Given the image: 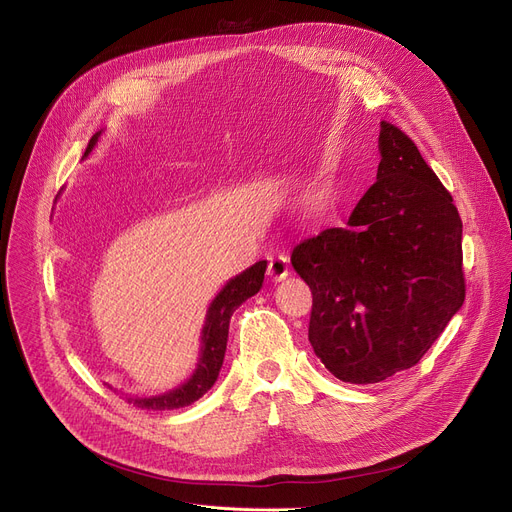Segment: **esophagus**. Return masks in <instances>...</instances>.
<instances>
[{
  "label": "esophagus",
  "instance_id": "obj_1",
  "mask_svg": "<svg viewBox=\"0 0 512 512\" xmlns=\"http://www.w3.org/2000/svg\"><path fill=\"white\" fill-rule=\"evenodd\" d=\"M267 274H270V278L274 282L284 280L290 274V270H288V257L284 253H278V255L270 257V265H267Z\"/></svg>",
  "mask_w": 512,
  "mask_h": 512
}]
</instances>
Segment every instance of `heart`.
Listing matches in <instances>:
<instances>
[{
	"label": "heart",
	"mask_w": 512,
	"mask_h": 512,
	"mask_svg": "<svg viewBox=\"0 0 512 512\" xmlns=\"http://www.w3.org/2000/svg\"><path fill=\"white\" fill-rule=\"evenodd\" d=\"M313 199H315V201H319V199H324V195H313Z\"/></svg>",
	"instance_id": "1"
}]
</instances>
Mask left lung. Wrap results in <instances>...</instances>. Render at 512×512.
<instances>
[{"mask_svg": "<svg viewBox=\"0 0 512 512\" xmlns=\"http://www.w3.org/2000/svg\"><path fill=\"white\" fill-rule=\"evenodd\" d=\"M378 180L346 228L292 249L313 292L309 342L342 382L378 384L419 363L465 301L463 222L417 145L380 124Z\"/></svg>", "mask_w": 512, "mask_h": 512, "instance_id": "left-lung-1", "label": "left lung"}]
</instances>
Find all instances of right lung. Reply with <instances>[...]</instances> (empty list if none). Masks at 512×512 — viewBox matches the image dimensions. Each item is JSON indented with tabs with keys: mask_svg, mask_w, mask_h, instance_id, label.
Returning a JSON list of instances; mask_svg holds the SVG:
<instances>
[{
	"mask_svg": "<svg viewBox=\"0 0 512 512\" xmlns=\"http://www.w3.org/2000/svg\"><path fill=\"white\" fill-rule=\"evenodd\" d=\"M99 134H93V139L87 145L85 157L93 151V147L99 141ZM265 267L267 261H257L251 265L249 270L238 274L232 278L215 297L207 309L205 317V326L201 332V355L195 373L191 375V380L184 382L182 386L159 394V396H149V398H128L134 407L147 409V411H170V409H180L193 405L195 400H199L213 384L218 380L224 355H226V344H228V328H230V317L232 313L251 299L253 294L259 292L263 278H265Z\"/></svg>",
	"mask_w": 512,
	"mask_h": 512,
	"instance_id": "obj_1",
	"label": "right lung"
}]
</instances>
